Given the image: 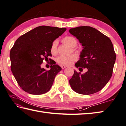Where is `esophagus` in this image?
<instances>
[{"label":"esophagus","instance_id":"34e87169","mask_svg":"<svg viewBox=\"0 0 126 126\" xmlns=\"http://www.w3.org/2000/svg\"><path fill=\"white\" fill-rule=\"evenodd\" d=\"M61 67H62V69H64L65 68L67 67V66H66V65H61Z\"/></svg>","mask_w":126,"mask_h":126}]
</instances>
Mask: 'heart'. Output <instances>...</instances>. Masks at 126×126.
<instances>
[{"mask_svg": "<svg viewBox=\"0 0 126 126\" xmlns=\"http://www.w3.org/2000/svg\"><path fill=\"white\" fill-rule=\"evenodd\" d=\"M62 42L67 45L71 48H73L72 50L73 52L77 53H79L80 51L75 48L78 44V41L74 37L71 36H67L64 37L62 39ZM58 42L57 40L53 41L51 43L50 51L51 53L53 55H56L58 53ZM77 56L75 54H73L71 55L65 56H61L58 57L57 59V61L58 63L64 65H69L77 60Z\"/></svg>", "mask_w": 126, "mask_h": 126, "instance_id": "b5f03b06", "label": "heart"}]
</instances>
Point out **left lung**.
I'll list each match as a JSON object with an SVG mask.
<instances>
[{
    "label": "left lung",
    "instance_id": "8db88e82",
    "mask_svg": "<svg viewBox=\"0 0 126 126\" xmlns=\"http://www.w3.org/2000/svg\"><path fill=\"white\" fill-rule=\"evenodd\" d=\"M83 47L80 58L75 63L80 72L86 68L84 74L74 70L69 80L75 92L90 95L101 90L112 77L116 53L111 40L101 32L90 26H79L69 30Z\"/></svg>",
    "mask_w": 126,
    "mask_h": 126
}]
</instances>
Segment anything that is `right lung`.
I'll use <instances>...</instances> for the list:
<instances>
[{"mask_svg": "<svg viewBox=\"0 0 126 126\" xmlns=\"http://www.w3.org/2000/svg\"><path fill=\"white\" fill-rule=\"evenodd\" d=\"M66 28L40 26L27 32L15 41L10 53L11 70L22 90L33 95L48 91L62 68L54 62L51 69L41 68L43 61L52 56L51 43L64 32ZM49 61H52L49 58Z\"/></svg>", "mask_w": 126, "mask_h": 126, "instance_id": "right-lung-1", "label": "right lung"}]
</instances>
